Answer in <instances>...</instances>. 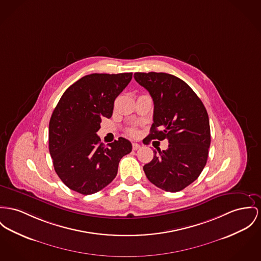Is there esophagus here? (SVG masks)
Returning a JSON list of instances; mask_svg holds the SVG:
<instances>
[{"label": "esophagus", "instance_id": "1", "mask_svg": "<svg viewBox=\"0 0 261 261\" xmlns=\"http://www.w3.org/2000/svg\"><path fill=\"white\" fill-rule=\"evenodd\" d=\"M139 148H140V145L139 143H133V149L134 150H138Z\"/></svg>", "mask_w": 261, "mask_h": 261}]
</instances>
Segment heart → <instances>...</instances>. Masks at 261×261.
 Returning <instances> with one entry per match:
<instances>
[{
	"label": "heart",
	"mask_w": 261,
	"mask_h": 261,
	"mask_svg": "<svg viewBox=\"0 0 261 261\" xmlns=\"http://www.w3.org/2000/svg\"><path fill=\"white\" fill-rule=\"evenodd\" d=\"M129 135H130V136H133V137H136V136L138 135V130L133 128V129H130V130H129Z\"/></svg>",
	"instance_id": "1"
}]
</instances>
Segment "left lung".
<instances>
[{
  "label": "left lung",
  "instance_id": "left-lung-1",
  "mask_svg": "<svg viewBox=\"0 0 261 261\" xmlns=\"http://www.w3.org/2000/svg\"><path fill=\"white\" fill-rule=\"evenodd\" d=\"M134 77L149 92L154 104L148 141L167 139L169 142L166 150H153V159L143 166L144 173L164 191H181L207 163L211 143L207 110L191 87L174 75L137 72Z\"/></svg>",
  "mask_w": 261,
  "mask_h": 261
}]
</instances>
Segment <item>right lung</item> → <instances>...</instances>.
<instances>
[{
  "mask_svg": "<svg viewBox=\"0 0 261 261\" xmlns=\"http://www.w3.org/2000/svg\"><path fill=\"white\" fill-rule=\"evenodd\" d=\"M133 73L86 75L72 84L53 111L49 153L54 170L73 191L90 195L102 190L117 176L119 162L132 151L120 138L104 146L97 136L103 118L113 115L114 102Z\"/></svg>",
  "mask_w": 261,
  "mask_h": 261,
  "instance_id": "1",
  "label": "right lung"
}]
</instances>
